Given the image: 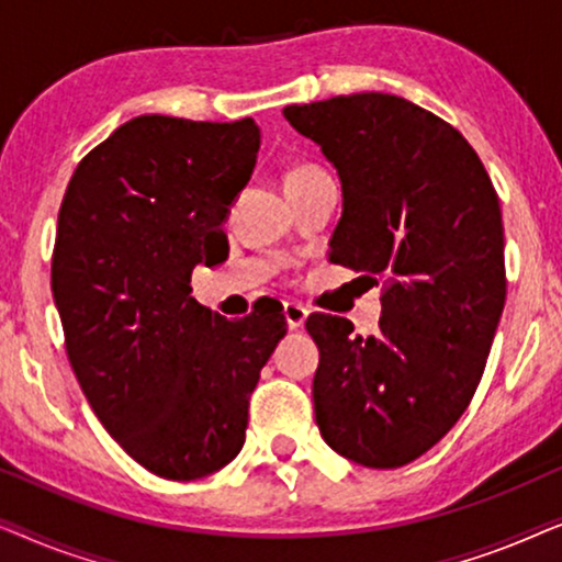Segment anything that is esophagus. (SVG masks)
<instances>
[{
  "mask_svg": "<svg viewBox=\"0 0 562 562\" xmlns=\"http://www.w3.org/2000/svg\"><path fill=\"white\" fill-rule=\"evenodd\" d=\"M306 312L302 304H296V302H283V317H286V325H289V329H299L306 322Z\"/></svg>",
  "mask_w": 562,
  "mask_h": 562,
  "instance_id": "34e87169",
  "label": "esophagus"
}]
</instances>
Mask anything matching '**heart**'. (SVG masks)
Returning <instances> with one entry per match:
<instances>
[{
	"label": "heart",
	"instance_id": "1",
	"mask_svg": "<svg viewBox=\"0 0 562 562\" xmlns=\"http://www.w3.org/2000/svg\"><path fill=\"white\" fill-rule=\"evenodd\" d=\"M314 171H319V168L312 166V164H299V166H294V168H289L286 181L299 179V176H310V173H314Z\"/></svg>",
	"mask_w": 562,
	"mask_h": 562
}]
</instances>
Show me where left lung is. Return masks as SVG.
Here are the masks:
<instances>
[{
  "mask_svg": "<svg viewBox=\"0 0 562 562\" xmlns=\"http://www.w3.org/2000/svg\"><path fill=\"white\" fill-rule=\"evenodd\" d=\"M283 117L340 176L329 260L383 279L375 335L306 319L317 427L352 463L402 468L450 432L486 368L506 299L496 189L456 127L402 97L363 91Z\"/></svg>",
  "mask_w": 562,
  "mask_h": 562,
  "instance_id": "1",
  "label": "left lung"
}]
</instances>
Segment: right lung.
Segmentation results:
<instances>
[{
	"label": "right lung",
	"instance_id": "1",
	"mask_svg": "<svg viewBox=\"0 0 562 562\" xmlns=\"http://www.w3.org/2000/svg\"><path fill=\"white\" fill-rule=\"evenodd\" d=\"M250 117L140 114L76 166L58 212L50 286L83 396L130 458L168 481L225 468L286 319L273 302L229 322L191 296L225 260L222 222L250 181Z\"/></svg>",
	"mask_w": 562,
	"mask_h": 562
}]
</instances>
